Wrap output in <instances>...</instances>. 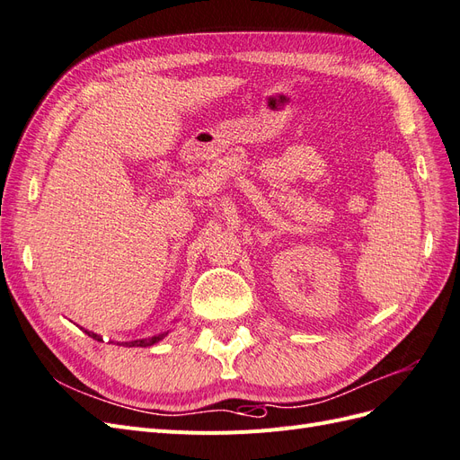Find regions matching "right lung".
Returning a JSON list of instances; mask_svg holds the SVG:
<instances>
[{
	"label": "right lung",
	"mask_w": 460,
	"mask_h": 460,
	"mask_svg": "<svg viewBox=\"0 0 460 460\" xmlns=\"http://www.w3.org/2000/svg\"><path fill=\"white\" fill-rule=\"evenodd\" d=\"M90 338H93V340H97V341H103L102 340V336H97V333H93V332H88V330H84ZM166 336H169V330L166 332H161V333H157V336H151V338H144V340H134V341H117V345H122V347H151V345H155V343H159L161 340H164Z\"/></svg>",
	"instance_id": "1"
}]
</instances>
